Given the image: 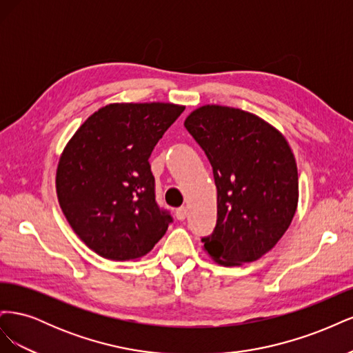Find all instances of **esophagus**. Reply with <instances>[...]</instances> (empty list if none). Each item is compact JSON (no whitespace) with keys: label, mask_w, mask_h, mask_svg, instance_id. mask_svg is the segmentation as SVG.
I'll list each match as a JSON object with an SVG mask.
<instances>
[{"label":"esophagus","mask_w":353,"mask_h":353,"mask_svg":"<svg viewBox=\"0 0 353 353\" xmlns=\"http://www.w3.org/2000/svg\"><path fill=\"white\" fill-rule=\"evenodd\" d=\"M175 216H176L178 221H184L185 216H187V209H185L184 206H183V208H178V209L175 210Z\"/></svg>","instance_id":"34e87169"}]
</instances>
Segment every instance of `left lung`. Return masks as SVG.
I'll return each instance as SVG.
<instances>
[{"label":"left lung","mask_w":353,"mask_h":353,"mask_svg":"<svg viewBox=\"0 0 353 353\" xmlns=\"http://www.w3.org/2000/svg\"><path fill=\"white\" fill-rule=\"evenodd\" d=\"M184 126L212 165L218 191L216 225L201 237L223 266L258 261L276 244L296 213L297 166L285 138L261 117L203 105Z\"/></svg>","instance_id":"obj_1"}]
</instances>
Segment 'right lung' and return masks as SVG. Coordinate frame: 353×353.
Masks as SVG:
<instances>
[{"mask_svg":"<svg viewBox=\"0 0 353 353\" xmlns=\"http://www.w3.org/2000/svg\"><path fill=\"white\" fill-rule=\"evenodd\" d=\"M184 109L109 104L83 122L63 152L56 176L60 208L78 237L103 258H141L174 221L157 205L148 159Z\"/></svg>","mask_w":353,"mask_h":353,"instance_id":"1","label":"right lung"}]
</instances>
